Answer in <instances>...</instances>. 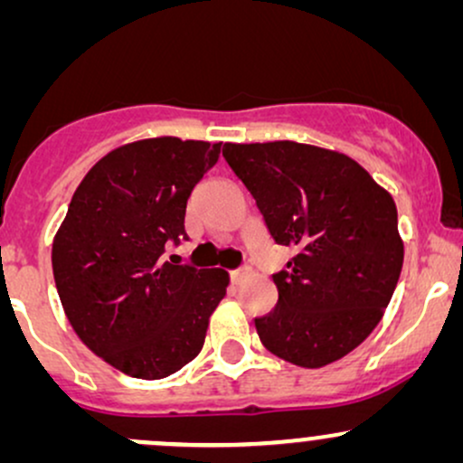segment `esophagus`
I'll list each match as a JSON object with an SVG mask.
<instances>
[{
  "instance_id": "1",
  "label": "esophagus",
  "mask_w": 463,
  "mask_h": 463,
  "mask_svg": "<svg viewBox=\"0 0 463 463\" xmlns=\"http://www.w3.org/2000/svg\"><path fill=\"white\" fill-rule=\"evenodd\" d=\"M248 274V268H237V269H232L231 272V280L232 283H241L243 280V276Z\"/></svg>"
}]
</instances>
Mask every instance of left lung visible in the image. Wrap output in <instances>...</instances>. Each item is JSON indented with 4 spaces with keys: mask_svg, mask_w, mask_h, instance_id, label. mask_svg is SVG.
Segmentation results:
<instances>
[{
    "mask_svg": "<svg viewBox=\"0 0 463 463\" xmlns=\"http://www.w3.org/2000/svg\"><path fill=\"white\" fill-rule=\"evenodd\" d=\"M222 154L274 243L296 252L272 274L279 302L254 320L259 339L302 368L342 359L374 331L401 276L394 200L353 158L316 146L226 143Z\"/></svg>",
    "mask_w": 463,
    "mask_h": 463,
    "instance_id": "left-lung-1",
    "label": "left lung"
}]
</instances>
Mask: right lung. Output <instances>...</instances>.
I'll use <instances>...</instances> for the list:
<instances>
[{"label": "right lung", "mask_w": 463, "mask_h": 463, "mask_svg": "<svg viewBox=\"0 0 463 463\" xmlns=\"http://www.w3.org/2000/svg\"><path fill=\"white\" fill-rule=\"evenodd\" d=\"M222 143L176 137L106 154L73 194L54 239L52 268L67 320L106 364L135 379L178 372L204 346L228 274L165 261L189 239L187 200L220 158Z\"/></svg>", "instance_id": "right-lung-1"}]
</instances>
